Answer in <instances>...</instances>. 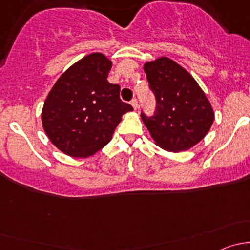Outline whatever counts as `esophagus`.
I'll return each mask as SVG.
<instances>
[{
  "mask_svg": "<svg viewBox=\"0 0 250 250\" xmlns=\"http://www.w3.org/2000/svg\"><path fill=\"white\" fill-rule=\"evenodd\" d=\"M130 104H132V106L134 107V110H138V107H139V104H138V100L135 99H132V102H130Z\"/></svg>",
  "mask_w": 250,
  "mask_h": 250,
  "instance_id": "esophagus-1",
  "label": "esophagus"
}]
</instances>
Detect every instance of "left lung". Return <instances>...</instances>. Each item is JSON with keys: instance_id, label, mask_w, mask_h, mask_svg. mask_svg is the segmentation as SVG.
Returning <instances> with one entry per match:
<instances>
[{"instance_id": "left-lung-1", "label": "left lung", "mask_w": 250, "mask_h": 250, "mask_svg": "<svg viewBox=\"0 0 250 250\" xmlns=\"http://www.w3.org/2000/svg\"><path fill=\"white\" fill-rule=\"evenodd\" d=\"M156 99L153 116L141 112L144 125L160 147L172 152L188 150L210 129L214 112L195 78L169 58L144 65Z\"/></svg>"}]
</instances>
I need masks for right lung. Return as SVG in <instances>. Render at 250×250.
I'll list each match as a JSON object with an SVG mask.
<instances>
[{
    "label": "right lung",
    "mask_w": 250,
    "mask_h": 250,
    "mask_svg": "<svg viewBox=\"0 0 250 250\" xmlns=\"http://www.w3.org/2000/svg\"><path fill=\"white\" fill-rule=\"evenodd\" d=\"M112 62L92 53L66 70L53 85L42 110L49 140L71 157H89L112 138L132 105L120 98V85L107 81Z\"/></svg>",
    "instance_id": "obj_1"
}]
</instances>
